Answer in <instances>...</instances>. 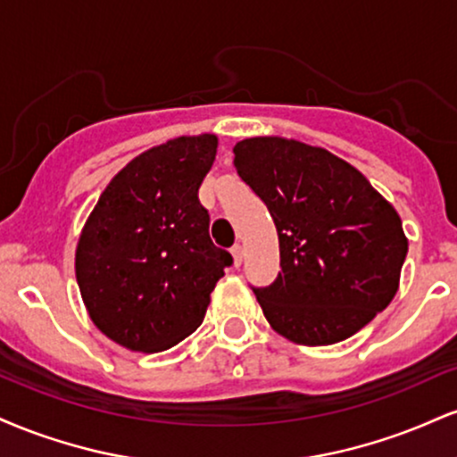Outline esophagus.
Listing matches in <instances>:
<instances>
[{"mask_svg": "<svg viewBox=\"0 0 457 457\" xmlns=\"http://www.w3.org/2000/svg\"><path fill=\"white\" fill-rule=\"evenodd\" d=\"M232 255H234V264H236V266L243 264V260H245V246L240 245V243H236V245L232 246Z\"/></svg>", "mask_w": 457, "mask_h": 457, "instance_id": "34e87169", "label": "esophagus"}]
</instances>
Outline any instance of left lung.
<instances>
[{
    "label": "left lung",
    "instance_id": "obj_1",
    "mask_svg": "<svg viewBox=\"0 0 457 457\" xmlns=\"http://www.w3.org/2000/svg\"><path fill=\"white\" fill-rule=\"evenodd\" d=\"M234 167L279 234L281 272L253 287L277 333L303 345L337 344L389 305L408 240L400 214L359 170L283 137L238 141Z\"/></svg>",
    "mask_w": 457,
    "mask_h": 457
}]
</instances>
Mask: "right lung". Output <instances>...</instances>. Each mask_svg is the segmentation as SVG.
<instances>
[{
    "instance_id": "right-lung-1",
    "label": "right lung",
    "mask_w": 457,
    "mask_h": 457,
    "mask_svg": "<svg viewBox=\"0 0 457 457\" xmlns=\"http://www.w3.org/2000/svg\"><path fill=\"white\" fill-rule=\"evenodd\" d=\"M217 137H176L135 156L98 197L75 253L92 322L135 353H161L202 324L232 255L211 240L197 191Z\"/></svg>"
}]
</instances>
